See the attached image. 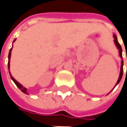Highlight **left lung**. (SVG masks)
Returning a JSON list of instances; mask_svg holds the SVG:
<instances>
[{"mask_svg": "<svg viewBox=\"0 0 127 127\" xmlns=\"http://www.w3.org/2000/svg\"><path fill=\"white\" fill-rule=\"evenodd\" d=\"M113 38H114V43H115V44H116V47H117V49H119V56H120V57H121V59H122V49H121V45L119 44V41L117 40V37H116V35L114 34L113 35ZM123 65H124V61H123V60H121V70H120V74H119V79H118V81H117V82H116V86L115 87H116L119 84V82H120V81H121V78H122V75H123ZM114 87V88H115ZM112 89V90H113ZM111 90V91H112ZM111 91L108 94H110V92H111Z\"/></svg>", "mask_w": 127, "mask_h": 127, "instance_id": "8db88e82", "label": "left lung"}]
</instances>
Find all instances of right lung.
Returning <instances> with one entry per match:
<instances>
[{
  "mask_svg": "<svg viewBox=\"0 0 127 127\" xmlns=\"http://www.w3.org/2000/svg\"><path fill=\"white\" fill-rule=\"evenodd\" d=\"M16 40V39H14V42ZM12 48H13V46H12ZM12 48L10 49V51H9V53H8V72H9V75L11 76V78L12 79V81L15 83V84L17 85V87L23 92V93H25V94H26V95H28V92H27V89L25 88V87H24L21 84H19V82H18L17 81H16L14 78H13V76L11 75V72H10V59H11V50H12Z\"/></svg>",
  "mask_w": 127,
  "mask_h": 127,
  "instance_id": "1",
  "label": "right lung"
}]
</instances>
